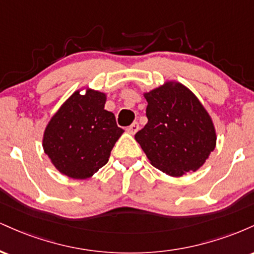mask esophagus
<instances>
[{
    "label": "esophagus",
    "instance_id": "obj_1",
    "mask_svg": "<svg viewBox=\"0 0 254 254\" xmlns=\"http://www.w3.org/2000/svg\"><path fill=\"white\" fill-rule=\"evenodd\" d=\"M138 129H139L138 123H136V122H133V123L131 124L130 127H127V132L130 133V135H135L137 131H138Z\"/></svg>",
    "mask_w": 254,
    "mask_h": 254
}]
</instances>
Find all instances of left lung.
Returning a JSON list of instances; mask_svg holds the SVG:
<instances>
[{
  "label": "left lung",
  "mask_w": 254,
  "mask_h": 254,
  "mask_svg": "<svg viewBox=\"0 0 254 254\" xmlns=\"http://www.w3.org/2000/svg\"><path fill=\"white\" fill-rule=\"evenodd\" d=\"M148 123L135 139L154 167L183 177L205 164L216 147V129L205 107L183 83L166 81L144 92Z\"/></svg>",
  "instance_id": "8db88e82"
}]
</instances>
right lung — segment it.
I'll return each instance as SVG.
<instances>
[{
  "instance_id": "obj_1",
  "label": "right lung",
  "mask_w": 254,
  "mask_h": 254,
  "mask_svg": "<svg viewBox=\"0 0 254 254\" xmlns=\"http://www.w3.org/2000/svg\"><path fill=\"white\" fill-rule=\"evenodd\" d=\"M107 95L83 87L61 105L43 133L44 153L63 176L88 179L109 161L124 130L105 110Z\"/></svg>"
}]
</instances>
